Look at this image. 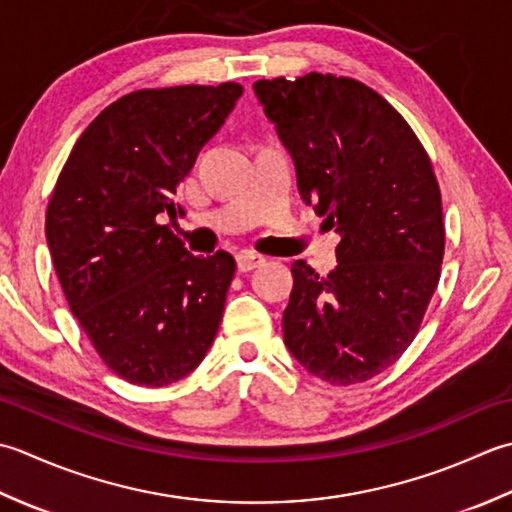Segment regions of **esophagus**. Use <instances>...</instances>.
<instances>
[{"label":"esophagus","mask_w":512,"mask_h":512,"mask_svg":"<svg viewBox=\"0 0 512 512\" xmlns=\"http://www.w3.org/2000/svg\"><path fill=\"white\" fill-rule=\"evenodd\" d=\"M263 263H265V256H263V254H256V252H249V249H245V252H238V254H236L238 271H252V269L263 265Z\"/></svg>","instance_id":"obj_1"}]
</instances>
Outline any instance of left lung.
Listing matches in <instances>:
<instances>
[{"label": "left lung", "instance_id": "1", "mask_svg": "<svg viewBox=\"0 0 512 512\" xmlns=\"http://www.w3.org/2000/svg\"><path fill=\"white\" fill-rule=\"evenodd\" d=\"M254 90L294 156L302 201L340 234L327 276L291 265L285 344L333 387L367 382L409 349L440 283L446 236L431 159L362 81L309 72Z\"/></svg>", "mask_w": 512, "mask_h": 512}]
</instances>
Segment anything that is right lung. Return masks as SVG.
Instances as JSON below:
<instances>
[{
    "label": "right lung",
    "instance_id": "1",
    "mask_svg": "<svg viewBox=\"0 0 512 512\" xmlns=\"http://www.w3.org/2000/svg\"><path fill=\"white\" fill-rule=\"evenodd\" d=\"M241 83L145 88L117 99L72 148L46 210L68 307L99 358L130 384L185 378L212 347L236 260L192 256L159 216L234 110Z\"/></svg>",
    "mask_w": 512,
    "mask_h": 512
}]
</instances>
